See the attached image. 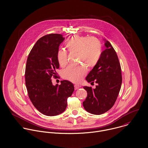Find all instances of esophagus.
Here are the masks:
<instances>
[{
    "instance_id": "esophagus-1",
    "label": "esophagus",
    "mask_w": 148,
    "mask_h": 148,
    "mask_svg": "<svg viewBox=\"0 0 148 148\" xmlns=\"http://www.w3.org/2000/svg\"><path fill=\"white\" fill-rule=\"evenodd\" d=\"M80 87V85H75V89H76H76H79Z\"/></svg>"
}]
</instances>
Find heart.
<instances>
[{"mask_svg":"<svg viewBox=\"0 0 148 148\" xmlns=\"http://www.w3.org/2000/svg\"><path fill=\"white\" fill-rule=\"evenodd\" d=\"M65 47L70 53H76L77 62L82 64L71 65L62 72L64 78L74 83L80 82L86 73V66L93 68L97 63L101 53V45L95 38L74 35L68 39ZM57 60L60 66L64 67L67 64V53L59 50Z\"/></svg>","mask_w":148,"mask_h":148,"instance_id":"b5f03b06","label":"heart"}]
</instances>
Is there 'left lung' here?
I'll list each match as a JSON object with an SVG mask.
<instances>
[{
	"label": "left lung",
	"instance_id": "1",
	"mask_svg": "<svg viewBox=\"0 0 148 148\" xmlns=\"http://www.w3.org/2000/svg\"><path fill=\"white\" fill-rule=\"evenodd\" d=\"M106 49L100 55L96 65L86 77L88 83L97 85L95 88L84 86L87 97L83 103L89 113L100 115L109 110L114 105L122 83L121 66L116 51L106 39Z\"/></svg>",
	"mask_w": 148,
	"mask_h": 148
}]
</instances>
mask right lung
<instances>
[{
	"mask_svg": "<svg viewBox=\"0 0 148 148\" xmlns=\"http://www.w3.org/2000/svg\"><path fill=\"white\" fill-rule=\"evenodd\" d=\"M64 38L61 34H49L39 39L27 60L25 85L34 106L43 114L54 116L64 112L67 99L73 91V84L67 80L53 85L51 77H57L59 68L57 53Z\"/></svg>",
	"mask_w": 148,
	"mask_h": 148,
	"instance_id": "1",
	"label": "right lung"
}]
</instances>
